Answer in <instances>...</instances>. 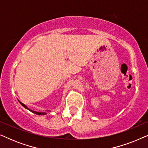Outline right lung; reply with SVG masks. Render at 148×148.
Returning a JSON list of instances; mask_svg holds the SVG:
<instances>
[{"instance_id": "obj_1", "label": "right lung", "mask_w": 148, "mask_h": 148, "mask_svg": "<svg viewBox=\"0 0 148 148\" xmlns=\"http://www.w3.org/2000/svg\"><path fill=\"white\" fill-rule=\"evenodd\" d=\"M20 102V104H21L22 105V106H23L24 107V108H25L28 109V110H29V111H31L32 112L34 113V114H38V115H44V114H46V112H36V111H34V110H30V109L28 108L26 106L25 104H23V103H21V102Z\"/></svg>"}]
</instances>
